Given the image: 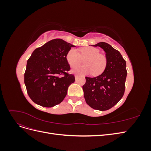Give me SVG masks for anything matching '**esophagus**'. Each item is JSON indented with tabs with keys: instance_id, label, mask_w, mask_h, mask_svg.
Listing matches in <instances>:
<instances>
[{
	"instance_id": "obj_1",
	"label": "esophagus",
	"mask_w": 151,
	"mask_h": 151,
	"mask_svg": "<svg viewBox=\"0 0 151 151\" xmlns=\"http://www.w3.org/2000/svg\"><path fill=\"white\" fill-rule=\"evenodd\" d=\"M78 76H77V75H76L75 76V79H76V81H77V79H78Z\"/></svg>"
}]
</instances>
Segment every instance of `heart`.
I'll list each match as a JSON object with an SVG mask.
<instances>
[{
	"label": "heart",
	"mask_w": 151,
	"mask_h": 151,
	"mask_svg": "<svg viewBox=\"0 0 151 151\" xmlns=\"http://www.w3.org/2000/svg\"><path fill=\"white\" fill-rule=\"evenodd\" d=\"M81 57L88 58L84 61L86 66L75 65L72 68L71 72L80 75H86L93 72L95 76H98L106 69L107 66V58L100 51L94 47H86L81 50ZM67 60L70 65H74L80 63L81 58L79 53L74 48L70 49L66 56Z\"/></svg>",
	"instance_id": "obj_1"
}]
</instances>
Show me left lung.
Returning a JSON list of instances; mask_svg holds the SVG:
<instances>
[{"instance_id":"8db88e82","label":"left lung","mask_w":151,"mask_h":151,"mask_svg":"<svg viewBox=\"0 0 151 151\" xmlns=\"http://www.w3.org/2000/svg\"><path fill=\"white\" fill-rule=\"evenodd\" d=\"M93 46L101 47L106 53L107 66L101 75L86 77V83L83 86L84 96L89 106L105 111L115 106L124 94L126 62L120 53L108 43L100 42Z\"/></svg>"}]
</instances>
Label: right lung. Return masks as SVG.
Listing matches in <instances>:
<instances>
[{"label":"right lung","instance_id":"1","mask_svg":"<svg viewBox=\"0 0 151 151\" xmlns=\"http://www.w3.org/2000/svg\"><path fill=\"white\" fill-rule=\"evenodd\" d=\"M74 45L62 39H54L34 50L27 62L24 84L32 101L50 108L60 103L68 86L74 83L68 74L70 65L66 56Z\"/></svg>","mask_w":151,"mask_h":151}]
</instances>
